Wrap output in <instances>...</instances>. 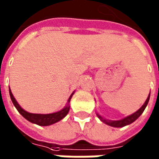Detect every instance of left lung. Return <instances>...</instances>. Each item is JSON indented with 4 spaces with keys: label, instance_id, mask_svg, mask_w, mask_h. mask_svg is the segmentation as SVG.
<instances>
[{
    "label": "left lung",
    "instance_id": "left-lung-1",
    "mask_svg": "<svg viewBox=\"0 0 159 159\" xmlns=\"http://www.w3.org/2000/svg\"><path fill=\"white\" fill-rule=\"evenodd\" d=\"M151 94V93H150ZM150 94H149V97L146 99V101L145 102L143 103V105L140 109H139V111H136L135 113H133L132 115H130V116H128L127 117H125L124 119H122V120H118V121H111V120H107V119H104V118H102V116H100V115H98V116L101 119V121H102L103 123H105L106 125H110V126H112V127H124L125 125H128L129 124H131V123H133L134 121L137 120L138 118H139V116H141V114L143 113V111H144V109L146 108L147 106L148 102H149V99H150Z\"/></svg>",
    "mask_w": 159,
    "mask_h": 159
}]
</instances>
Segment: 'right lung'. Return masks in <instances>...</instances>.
Instances as JSON below:
<instances>
[{
	"instance_id": "obj_1",
	"label": "right lung",
	"mask_w": 159,
	"mask_h": 159,
	"mask_svg": "<svg viewBox=\"0 0 159 159\" xmlns=\"http://www.w3.org/2000/svg\"><path fill=\"white\" fill-rule=\"evenodd\" d=\"M9 95H10V98H11V100L13 103H14V105L17 109V111H19L20 115L28 121H30L33 124H35V125H40V126H48V125H53V124L57 123L58 121L61 120L70 111V106L68 104L61 111L56 112V113H52V114H33V113H29V112H27L23 109L20 108V106L18 104V102H16V100L14 98L10 89H9ZM72 95L69 98L68 102H70V101Z\"/></svg>"
}]
</instances>
